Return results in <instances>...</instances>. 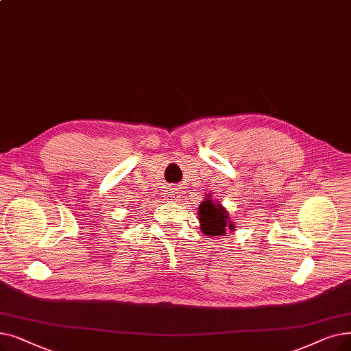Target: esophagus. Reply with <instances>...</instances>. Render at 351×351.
Returning <instances> with one entry per match:
<instances>
[{"label":"esophagus","mask_w":351,"mask_h":351,"mask_svg":"<svg viewBox=\"0 0 351 351\" xmlns=\"http://www.w3.org/2000/svg\"><path fill=\"white\" fill-rule=\"evenodd\" d=\"M166 197H167V201H175V193L173 192H167V195H166Z\"/></svg>","instance_id":"1"}]
</instances>
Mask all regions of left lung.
Listing matches in <instances>:
<instances>
[{"label":"left lung","instance_id":"obj_1","mask_svg":"<svg viewBox=\"0 0 351 351\" xmlns=\"http://www.w3.org/2000/svg\"><path fill=\"white\" fill-rule=\"evenodd\" d=\"M197 219L201 223V231L209 237H221L226 231H235V222L231 219L230 212L219 202L212 199V195H206L197 208Z\"/></svg>","mask_w":351,"mask_h":351}]
</instances>
